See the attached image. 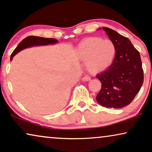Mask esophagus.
Segmentation results:
<instances>
[{"mask_svg":"<svg viewBox=\"0 0 152 152\" xmlns=\"http://www.w3.org/2000/svg\"><path fill=\"white\" fill-rule=\"evenodd\" d=\"M82 80H83V81H89V80H91V78H90V76H88V75H86V76H83V77Z\"/></svg>","mask_w":152,"mask_h":152,"instance_id":"esophagus-1","label":"esophagus"}]
</instances>
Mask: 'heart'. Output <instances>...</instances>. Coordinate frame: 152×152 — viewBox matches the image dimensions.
<instances>
[{"label":"heart","instance_id":"heart-1","mask_svg":"<svg viewBox=\"0 0 152 152\" xmlns=\"http://www.w3.org/2000/svg\"><path fill=\"white\" fill-rule=\"evenodd\" d=\"M76 53L80 60L86 61L88 72L97 73L113 63L116 56V46L110 39L90 37L80 42Z\"/></svg>","mask_w":152,"mask_h":152}]
</instances>
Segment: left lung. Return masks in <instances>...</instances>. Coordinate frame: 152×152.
I'll return each mask as SVG.
<instances>
[{
	"mask_svg": "<svg viewBox=\"0 0 152 152\" xmlns=\"http://www.w3.org/2000/svg\"><path fill=\"white\" fill-rule=\"evenodd\" d=\"M116 46L113 63L96 78L102 88L97 102L106 108H120L128 106L139 92L144 80L140 53L128 38L110 28L103 27Z\"/></svg>",
	"mask_w": 152,
	"mask_h": 152,
	"instance_id": "obj_1",
	"label": "left lung"
}]
</instances>
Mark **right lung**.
<instances>
[{
    "mask_svg": "<svg viewBox=\"0 0 152 152\" xmlns=\"http://www.w3.org/2000/svg\"><path fill=\"white\" fill-rule=\"evenodd\" d=\"M58 40L54 39V38H44L41 37H37V36H29V37H26L25 39L19 44V45L17 46V48L14 50L11 55L10 59H12V58L15 56L17 53L21 51V50L24 48L30 47L33 46H39V45H46V44H55L57 43Z\"/></svg>",
    "mask_w": 152,
    "mask_h": 152,
    "instance_id": "right-lung-1",
    "label": "right lung"
}]
</instances>
